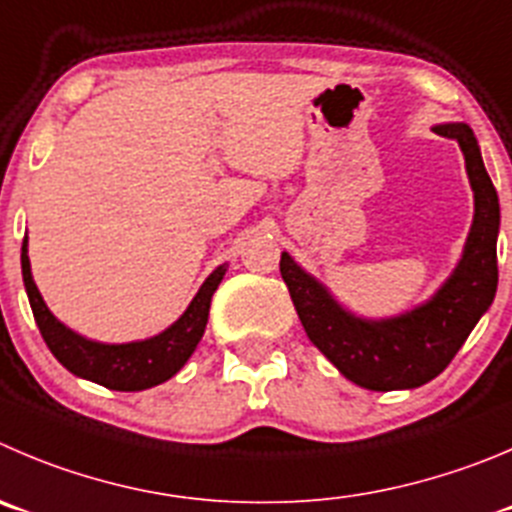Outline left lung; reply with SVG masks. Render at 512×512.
<instances>
[{
	"label": "left lung",
	"instance_id": "8db88e82",
	"mask_svg": "<svg viewBox=\"0 0 512 512\" xmlns=\"http://www.w3.org/2000/svg\"><path fill=\"white\" fill-rule=\"evenodd\" d=\"M432 131L460 143L475 191V217L460 262L427 303L366 321L343 308L288 252L280 255V275L313 346L348 381L371 391L417 389L442 374L498 290L500 204L475 133L467 123H439Z\"/></svg>",
	"mask_w": 512,
	"mask_h": 512
}]
</instances>
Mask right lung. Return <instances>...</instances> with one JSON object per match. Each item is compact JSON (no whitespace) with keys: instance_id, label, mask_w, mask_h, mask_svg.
Here are the masks:
<instances>
[{"instance_id":"add662e5","label":"right lung","mask_w":512,"mask_h":512,"mask_svg":"<svg viewBox=\"0 0 512 512\" xmlns=\"http://www.w3.org/2000/svg\"><path fill=\"white\" fill-rule=\"evenodd\" d=\"M224 272H227V265H219L204 280V285L194 295L189 308L181 313L179 321L171 323L159 336L133 343H98L70 331L65 323H60L50 313L35 280H32L27 237L22 242V280H25L32 315H35V323L45 338L47 348L70 374L95 381V384L113 391H143L159 386L169 381L189 361V356L204 336L212 295L222 283Z\"/></svg>"}]
</instances>
